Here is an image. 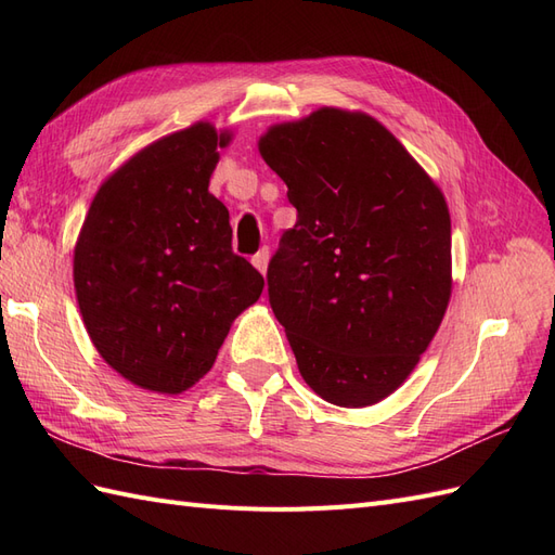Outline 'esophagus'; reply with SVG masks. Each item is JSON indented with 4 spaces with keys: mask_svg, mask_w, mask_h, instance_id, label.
Instances as JSON below:
<instances>
[{
    "mask_svg": "<svg viewBox=\"0 0 555 555\" xmlns=\"http://www.w3.org/2000/svg\"><path fill=\"white\" fill-rule=\"evenodd\" d=\"M268 257H271V251H268V247H261L255 257H251V263H255L257 271L266 273V266H268Z\"/></svg>",
    "mask_w": 555,
    "mask_h": 555,
    "instance_id": "1",
    "label": "esophagus"
}]
</instances>
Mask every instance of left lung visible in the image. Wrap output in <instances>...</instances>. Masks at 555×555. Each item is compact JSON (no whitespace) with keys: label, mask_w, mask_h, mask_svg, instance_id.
I'll use <instances>...</instances> for the list:
<instances>
[{"label":"left lung","mask_w":555,"mask_h":555,"mask_svg":"<svg viewBox=\"0 0 555 555\" xmlns=\"http://www.w3.org/2000/svg\"><path fill=\"white\" fill-rule=\"evenodd\" d=\"M259 153L298 212L266 275L298 371L333 405H375L410 377L449 306L444 194L359 111L273 125Z\"/></svg>","instance_id":"8db88e82"}]
</instances>
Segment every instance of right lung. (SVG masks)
<instances>
[{"mask_svg":"<svg viewBox=\"0 0 555 555\" xmlns=\"http://www.w3.org/2000/svg\"><path fill=\"white\" fill-rule=\"evenodd\" d=\"M229 141L196 122L150 143L104 180L82 222V322L102 359L141 389L188 391L261 296V273L233 255L229 210L208 192Z\"/></svg>","mask_w":555,"mask_h":555,"instance_id":"right-lung-1","label":"right lung"}]
</instances>
